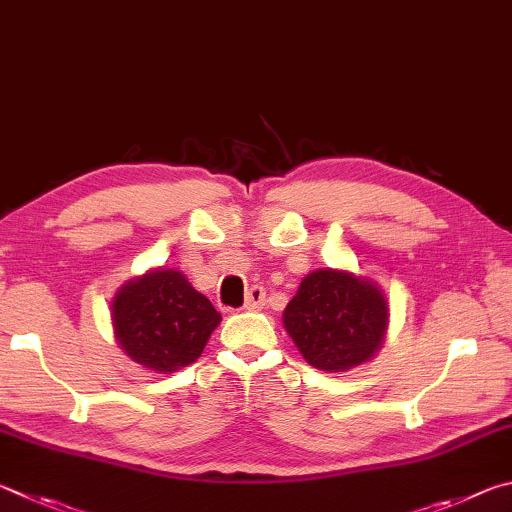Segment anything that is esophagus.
<instances>
[{"label":"esophagus","mask_w":512,"mask_h":512,"mask_svg":"<svg viewBox=\"0 0 512 512\" xmlns=\"http://www.w3.org/2000/svg\"><path fill=\"white\" fill-rule=\"evenodd\" d=\"M263 306H265V290L261 288V285H254V288H251L245 297V310L256 312Z\"/></svg>","instance_id":"34e87169"}]
</instances>
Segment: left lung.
Returning <instances> with one entry per match:
<instances>
[{
  "label": "left lung",
  "mask_w": 512,
  "mask_h": 512,
  "mask_svg": "<svg viewBox=\"0 0 512 512\" xmlns=\"http://www.w3.org/2000/svg\"><path fill=\"white\" fill-rule=\"evenodd\" d=\"M283 328L310 366L344 373L371 362L389 328L387 294L373 279L348 270L303 276L283 310Z\"/></svg>",
  "instance_id": "8db88e82"
}]
</instances>
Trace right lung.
I'll use <instances>...</instances> for the list:
<instances>
[{
  "instance_id": "add662e5",
  "label": "right lung",
  "mask_w": 512,
  "mask_h": 512,
  "mask_svg": "<svg viewBox=\"0 0 512 512\" xmlns=\"http://www.w3.org/2000/svg\"><path fill=\"white\" fill-rule=\"evenodd\" d=\"M110 315L121 351L141 369L164 375L193 364L222 321L213 303L173 267H152L125 281Z\"/></svg>"
}]
</instances>
